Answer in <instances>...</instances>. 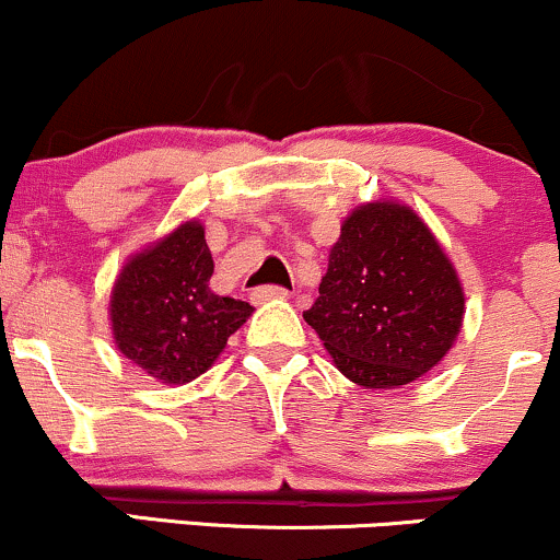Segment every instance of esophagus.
I'll return each mask as SVG.
<instances>
[{"instance_id": "obj_1", "label": "esophagus", "mask_w": 560, "mask_h": 560, "mask_svg": "<svg viewBox=\"0 0 560 560\" xmlns=\"http://www.w3.org/2000/svg\"><path fill=\"white\" fill-rule=\"evenodd\" d=\"M289 298V292L284 287H276V284H268V287H258L253 292V300L255 302H268V300H284Z\"/></svg>"}]
</instances>
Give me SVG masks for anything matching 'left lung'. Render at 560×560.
<instances>
[{
    "instance_id": "obj_1",
    "label": "left lung",
    "mask_w": 560,
    "mask_h": 560,
    "mask_svg": "<svg viewBox=\"0 0 560 560\" xmlns=\"http://www.w3.org/2000/svg\"><path fill=\"white\" fill-rule=\"evenodd\" d=\"M464 287L408 205L365 202L345 218L318 300L302 313L342 374L397 389L432 371L464 326Z\"/></svg>"
}]
</instances>
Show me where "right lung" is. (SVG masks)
<instances>
[{
	"label": "right lung",
	"instance_id": "obj_1",
	"mask_svg": "<svg viewBox=\"0 0 560 560\" xmlns=\"http://www.w3.org/2000/svg\"><path fill=\"white\" fill-rule=\"evenodd\" d=\"M210 276L213 255L199 221L131 255L110 294L113 339L128 361L163 384L191 382L218 361L255 307L215 294Z\"/></svg>",
	"mask_w": 560,
	"mask_h": 560
}]
</instances>
